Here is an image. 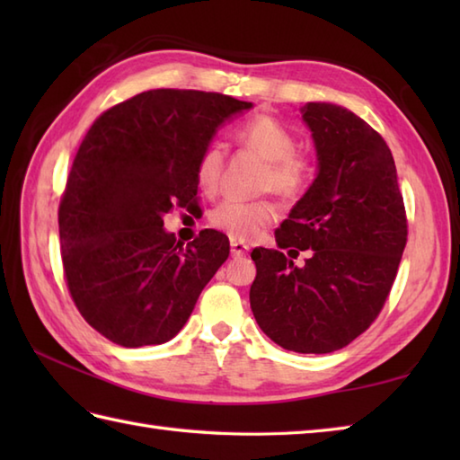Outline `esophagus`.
I'll list each match as a JSON object with an SVG mask.
<instances>
[{
	"mask_svg": "<svg viewBox=\"0 0 460 460\" xmlns=\"http://www.w3.org/2000/svg\"><path fill=\"white\" fill-rule=\"evenodd\" d=\"M247 252H249V245H245L243 241L231 239V257H243L247 255Z\"/></svg>",
	"mask_w": 460,
	"mask_h": 460,
	"instance_id": "34e87169",
	"label": "esophagus"
}]
</instances>
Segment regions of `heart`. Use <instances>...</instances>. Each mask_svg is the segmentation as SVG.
Listing matches in <instances>:
<instances>
[{
    "label": "heart",
    "instance_id": "obj_1",
    "mask_svg": "<svg viewBox=\"0 0 460 460\" xmlns=\"http://www.w3.org/2000/svg\"><path fill=\"white\" fill-rule=\"evenodd\" d=\"M237 140L267 160L261 190L275 191L282 199H296L312 178V162L305 152L296 150V138L285 124L269 114H257L243 122ZM225 165V150L219 142H209L198 158L195 178L199 188L213 195L219 190ZM277 205L270 199H225L209 215L215 229L227 233L235 241H251L277 219Z\"/></svg>",
    "mask_w": 460,
    "mask_h": 460
}]
</instances>
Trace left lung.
I'll use <instances>...</instances> for the list:
<instances>
[{
    "mask_svg": "<svg viewBox=\"0 0 460 460\" xmlns=\"http://www.w3.org/2000/svg\"><path fill=\"white\" fill-rule=\"evenodd\" d=\"M302 119L318 178L275 231L279 249H252L251 310L290 351L330 354L366 332L384 308L407 245V213L392 150L341 106L308 102ZM309 257L296 268L281 252Z\"/></svg>",
    "mask_w": 460,
    "mask_h": 460,
    "instance_id": "1",
    "label": "left lung"
}]
</instances>
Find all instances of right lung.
<instances>
[{
  "instance_id": "add662e5",
  "label": "right lung",
  "mask_w": 460,
  "mask_h": 460,
  "mask_svg": "<svg viewBox=\"0 0 460 460\" xmlns=\"http://www.w3.org/2000/svg\"><path fill=\"white\" fill-rule=\"evenodd\" d=\"M247 109L221 93L155 89L111 106L83 138L58 203L61 259L76 310L114 344L172 340L227 261L223 233L205 229L183 249L164 215L198 199L199 154Z\"/></svg>"
}]
</instances>
